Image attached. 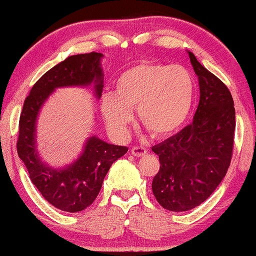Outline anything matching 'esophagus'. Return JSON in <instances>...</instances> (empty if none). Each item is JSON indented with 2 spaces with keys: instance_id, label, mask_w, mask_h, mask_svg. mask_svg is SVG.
I'll use <instances>...</instances> for the list:
<instances>
[{
  "instance_id": "34e87169",
  "label": "esophagus",
  "mask_w": 256,
  "mask_h": 256,
  "mask_svg": "<svg viewBox=\"0 0 256 256\" xmlns=\"http://www.w3.org/2000/svg\"><path fill=\"white\" fill-rule=\"evenodd\" d=\"M130 152L136 157H141V156L146 155V149L143 148V146H132V148L130 149Z\"/></svg>"
}]
</instances>
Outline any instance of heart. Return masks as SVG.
Returning a JSON list of instances; mask_svg holds the SVG:
<instances>
[{
  "instance_id": "heart-1",
  "label": "heart",
  "mask_w": 256,
  "mask_h": 256,
  "mask_svg": "<svg viewBox=\"0 0 256 256\" xmlns=\"http://www.w3.org/2000/svg\"><path fill=\"white\" fill-rule=\"evenodd\" d=\"M194 90V78L186 68L138 62L118 76L114 93L101 98L100 110L116 138L127 135L135 110L140 122L154 138H166L185 124Z\"/></svg>"
}]
</instances>
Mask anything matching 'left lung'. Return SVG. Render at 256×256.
I'll use <instances>...</instances> for the list:
<instances>
[{"label": "left lung", "mask_w": 256, "mask_h": 256, "mask_svg": "<svg viewBox=\"0 0 256 256\" xmlns=\"http://www.w3.org/2000/svg\"><path fill=\"white\" fill-rule=\"evenodd\" d=\"M198 76L200 98L191 124L152 146L160 156V171L152 192L164 208L184 212L197 208L225 177L232 158L236 110L222 80L188 51Z\"/></svg>", "instance_id": "left-lung-1"}]
</instances>
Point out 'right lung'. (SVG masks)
I'll use <instances>...</instances> for the list:
<instances>
[{
    "instance_id": "obj_1",
    "label": "right lung",
    "mask_w": 256,
    "mask_h": 256,
    "mask_svg": "<svg viewBox=\"0 0 256 256\" xmlns=\"http://www.w3.org/2000/svg\"><path fill=\"white\" fill-rule=\"evenodd\" d=\"M99 52L70 56L54 66L34 84L24 101L20 118L17 152L26 164L30 180L42 196L62 211L79 212L96 200L104 178L115 160L128 152L127 146L110 144L96 135L87 138L78 158L62 168L42 160L37 149V120L40 108L59 87H88L100 99L104 72Z\"/></svg>"
}]
</instances>
